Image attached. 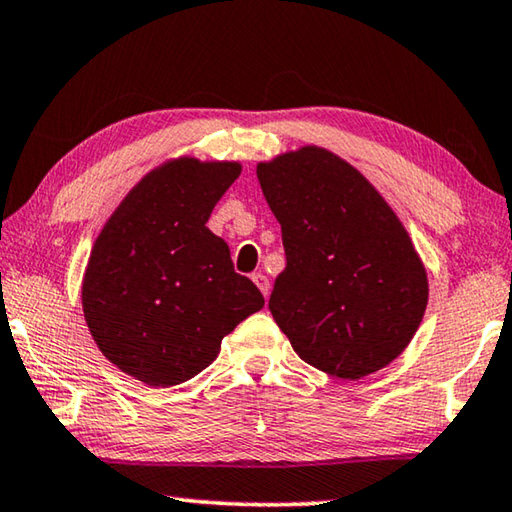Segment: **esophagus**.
I'll return each instance as SVG.
<instances>
[{"label": "esophagus", "mask_w": 512, "mask_h": 512, "mask_svg": "<svg viewBox=\"0 0 512 512\" xmlns=\"http://www.w3.org/2000/svg\"><path fill=\"white\" fill-rule=\"evenodd\" d=\"M251 281L256 283V288L263 292V297L267 299V294H270V279H267L265 274H261V272H254L251 274Z\"/></svg>", "instance_id": "obj_1"}]
</instances>
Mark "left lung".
<instances>
[{
    "label": "left lung",
    "mask_w": 512,
    "mask_h": 512,
    "mask_svg": "<svg viewBox=\"0 0 512 512\" xmlns=\"http://www.w3.org/2000/svg\"><path fill=\"white\" fill-rule=\"evenodd\" d=\"M281 224L285 270L270 312L303 362L360 380L405 351L427 306V274L405 227L366 177L306 146L256 168Z\"/></svg>",
    "instance_id": "obj_1"
}]
</instances>
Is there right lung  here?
I'll list each match as a JSON object with an SVG mask.
<instances>
[{
  "label": "right lung",
  "instance_id": "1",
  "mask_svg": "<svg viewBox=\"0 0 512 512\" xmlns=\"http://www.w3.org/2000/svg\"><path fill=\"white\" fill-rule=\"evenodd\" d=\"M238 175L233 161H168L125 195L94 242L83 279L89 333L150 387L191 380L218 357L222 337L265 306L206 227Z\"/></svg>",
  "mask_w": 512,
  "mask_h": 512
}]
</instances>
